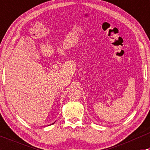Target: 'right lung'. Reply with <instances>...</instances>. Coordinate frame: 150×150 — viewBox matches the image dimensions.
<instances>
[{
  "label": "right lung",
  "mask_w": 150,
  "mask_h": 150,
  "mask_svg": "<svg viewBox=\"0 0 150 150\" xmlns=\"http://www.w3.org/2000/svg\"><path fill=\"white\" fill-rule=\"evenodd\" d=\"M53 123H52V124H53Z\"/></svg>",
  "instance_id": "right-lung-1"
}]
</instances>
